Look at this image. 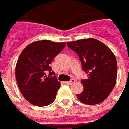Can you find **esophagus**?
<instances>
[{
  "mask_svg": "<svg viewBox=\"0 0 129 129\" xmlns=\"http://www.w3.org/2000/svg\"><path fill=\"white\" fill-rule=\"evenodd\" d=\"M75 82H76L75 79H71L70 81H68V82H66V85H72V84H73Z\"/></svg>",
  "mask_w": 129,
  "mask_h": 129,
  "instance_id": "esophagus-1",
  "label": "esophagus"
}]
</instances>
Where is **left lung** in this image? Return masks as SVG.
Masks as SVG:
<instances>
[{
  "mask_svg": "<svg viewBox=\"0 0 129 129\" xmlns=\"http://www.w3.org/2000/svg\"><path fill=\"white\" fill-rule=\"evenodd\" d=\"M68 46L76 52L87 78L81 80L84 90L76 94L86 105H97L108 97L115 86L117 62L111 49L93 38L68 42Z\"/></svg>",
  "mask_w": 129,
  "mask_h": 129,
  "instance_id": "obj_1",
  "label": "left lung"
}]
</instances>
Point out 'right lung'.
<instances>
[{
    "mask_svg": "<svg viewBox=\"0 0 129 129\" xmlns=\"http://www.w3.org/2000/svg\"><path fill=\"white\" fill-rule=\"evenodd\" d=\"M65 46V42L44 39L29 44L20 53L15 66L17 83L23 97L32 105L44 107L55 100L61 83L50 64Z\"/></svg>",
    "mask_w": 129,
    "mask_h": 129,
    "instance_id": "add662e5",
    "label": "right lung"
}]
</instances>
